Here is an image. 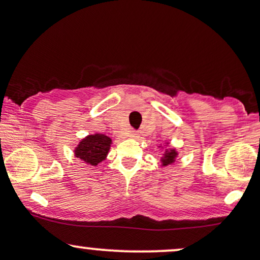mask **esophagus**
<instances>
[{
  "mask_svg": "<svg viewBox=\"0 0 260 260\" xmlns=\"http://www.w3.org/2000/svg\"><path fill=\"white\" fill-rule=\"evenodd\" d=\"M130 137H137L136 131H130Z\"/></svg>",
  "mask_w": 260,
  "mask_h": 260,
  "instance_id": "obj_1",
  "label": "esophagus"
}]
</instances>
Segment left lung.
<instances>
[{"label": "left lung", "mask_w": 260, "mask_h": 260, "mask_svg": "<svg viewBox=\"0 0 260 260\" xmlns=\"http://www.w3.org/2000/svg\"><path fill=\"white\" fill-rule=\"evenodd\" d=\"M165 145L168 146L169 142H165ZM178 152L176 148H168L165 149L164 154H162L161 159H160V162H161V166H169L172 165L176 161V158H177Z\"/></svg>", "instance_id": "1"}]
</instances>
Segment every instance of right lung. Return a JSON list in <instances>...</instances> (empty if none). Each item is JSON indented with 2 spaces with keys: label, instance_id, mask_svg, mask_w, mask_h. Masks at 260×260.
Wrapping results in <instances>:
<instances>
[{
  "label": "right lung",
  "instance_id": "obj_1",
  "mask_svg": "<svg viewBox=\"0 0 260 260\" xmlns=\"http://www.w3.org/2000/svg\"><path fill=\"white\" fill-rule=\"evenodd\" d=\"M112 145V140L104 134L88 135L79 141L76 147L75 156L79 158L88 165L96 166L107 158Z\"/></svg>",
  "mask_w": 260,
  "mask_h": 260
}]
</instances>
